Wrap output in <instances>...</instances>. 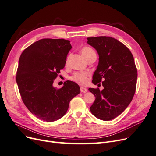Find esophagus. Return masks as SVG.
<instances>
[{"label": "esophagus", "mask_w": 156, "mask_h": 156, "mask_svg": "<svg viewBox=\"0 0 156 156\" xmlns=\"http://www.w3.org/2000/svg\"><path fill=\"white\" fill-rule=\"evenodd\" d=\"M81 92L83 93H86L87 92V89L84 87H81Z\"/></svg>", "instance_id": "1"}]
</instances>
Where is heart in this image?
<instances>
[{
    "mask_svg": "<svg viewBox=\"0 0 156 156\" xmlns=\"http://www.w3.org/2000/svg\"><path fill=\"white\" fill-rule=\"evenodd\" d=\"M81 53L84 58L86 60L89 58L90 56L92 55H96V52L94 50L91 48L90 47L88 46H84L81 49ZM69 60V56H68L66 60V64H68ZM87 75L88 74L84 72H75L74 73L72 76H71L70 79L72 80V81L76 82L80 84H82V85H84L86 84L88 82V79H87Z\"/></svg>",
    "mask_w": 156,
    "mask_h": 156,
    "instance_id": "b5f03b06",
    "label": "heart"
}]
</instances>
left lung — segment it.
I'll return each instance as SVG.
<instances>
[{"instance_id":"8db88e82","label":"left lung","mask_w":156,"mask_h":156,"mask_svg":"<svg viewBox=\"0 0 156 156\" xmlns=\"http://www.w3.org/2000/svg\"><path fill=\"white\" fill-rule=\"evenodd\" d=\"M87 43L99 55V64L92 83L104 87L89 88L95 96L90 107L94 116L108 121L115 119L129 105L136 90L137 69L129 49L118 40L108 36L87 37Z\"/></svg>"}]
</instances>
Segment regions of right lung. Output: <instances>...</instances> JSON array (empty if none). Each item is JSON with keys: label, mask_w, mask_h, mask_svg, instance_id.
Instances as JSON below:
<instances>
[{"label": "right lung", "mask_w": 156, "mask_h": 156, "mask_svg": "<svg viewBox=\"0 0 156 156\" xmlns=\"http://www.w3.org/2000/svg\"><path fill=\"white\" fill-rule=\"evenodd\" d=\"M69 40L44 38L28 47L21 53L16 82L22 100L30 112L48 122L62 118L70 101L80 93L78 84L66 81L60 88L53 87L72 49Z\"/></svg>", "instance_id": "right-lung-1"}]
</instances>
